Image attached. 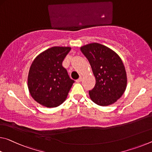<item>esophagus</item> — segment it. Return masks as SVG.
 Segmentation results:
<instances>
[{"mask_svg":"<svg viewBox=\"0 0 152 152\" xmlns=\"http://www.w3.org/2000/svg\"><path fill=\"white\" fill-rule=\"evenodd\" d=\"M82 80V77L80 76V78H79L78 79H77V80H76V83H80V82Z\"/></svg>","mask_w":152,"mask_h":152,"instance_id":"34e87169","label":"esophagus"}]
</instances>
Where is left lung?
Wrapping results in <instances>:
<instances>
[{
    "label": "left lung",
    "mask_w": 152,
    "mask_h": 152,
    "mask_svg": "<svg viewBox=\"0 0 152 152\" xmlns=\"http://www.w3.org/2000/svg\"><path fill=\"white\" fill-rule=\"evenodd\" d=\"M88 60L96 83L89 91L91 100L101 106L112 104L123 95L126 87V73L120 57L115 53L99 43H91L80 48Z\"/></svg>",
    "instance_id": "left-lung-1"
}]
</instances>
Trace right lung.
I'll use <instances>...</instances> for the list:
<instances>
[{
    "label": "right lung",
    "mask_w": 152,
    "mask_h": 152,
    "mask_svg": "<svg viewBox=\"0 0 152 152\" xmlns=\"http://www.w3.org/2000/svg\"><path fill=\"white\" fill-rule=\"evenodd\" d=\"M70 47H53L38 55L29 70L28 85L36 102L47 107H55L64 102L74 80L62 62Z\"/></svg>",
    "instance_id": "obj_1"
}]
</instances>
